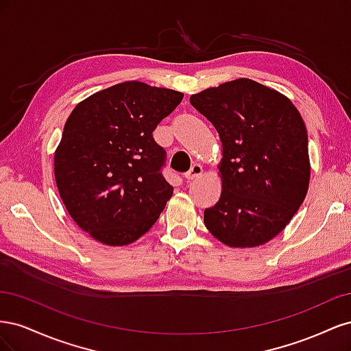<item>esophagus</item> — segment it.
Segmentation results:
<instances>
[{
	"mask_svg": "<svg viewBox=\"0 0 351 351\" xmlns=\"http://www.w3.org/2000/svg\"><path fill=\"white\" fill-rule=\"evenodd\" d=\"M202 171H204V169H202V167L199 164H193L192 168H190L189 171L184 174V178L187 180V182H192V180H196L202 176Z\"/></svg>",
	"mask_w": 351,
	"mask_h": 351,
	"instance_id": "34e87169",
	"label": "esophagus"
}]
</instances>
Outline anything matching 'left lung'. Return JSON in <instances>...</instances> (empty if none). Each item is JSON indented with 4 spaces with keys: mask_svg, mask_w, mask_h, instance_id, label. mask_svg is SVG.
Here are the masks:
<instances>
[{
    "mask_svg": "<svg viewBox=\"0 0 351 351\" xmlns=\"http://www.w3.org/2000/svg\"><path fill=\"white\" fill-rule=\"evenodd\" d=\"M222 143V192L205 209L210 234L230 247L274 239L303 204L311 178L307 132L282 93L236 79L190 97Z\"/></svg>",
    "mask_w": 351,
    "mask_h": 351,
    "instance_id": "1",
    "label": "left lung"
}]
</instances>
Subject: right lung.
Masks as SVG:
<instances>
[{
	"label": "right lung",
	"mask_w": 351,
	"mask_h": 351,
	"mask_svg": "<svg viewBox=\"0 0 351 351\" xmlns=\"http://www.w3.org/2000/svg\"><path fill=\"white\" fill-rule=\"evenodd\" d=\"M183 97L133 80L93 93L71 111L54 174L70 217L95 240L136 241L173 196L161 173L167 154L152 133Z\"/></svg>",
	"instance_id": "right-lung-1"
}]
</instances>
